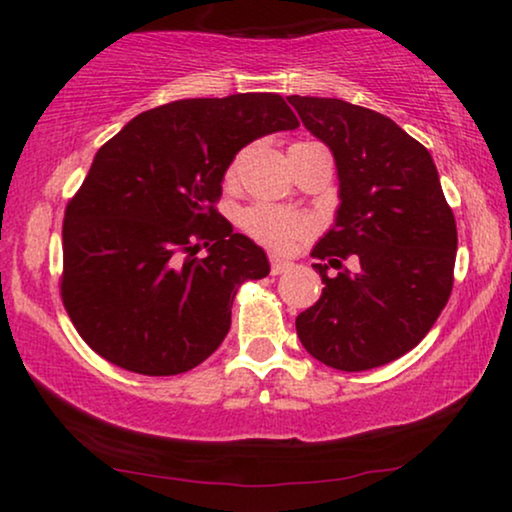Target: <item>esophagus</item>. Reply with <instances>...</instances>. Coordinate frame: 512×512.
<instances>
[{"mask_svg": "<svg viewBox=\"0 0 512 512\" xmlns=\"http://www.w3.org/2000/svg\"><path fill=\"white\" fill-rule=\"evenodd\" d=\"M291 261H284V258H279V256H272L270 258V272L272 275H282V272H286V270H291Z\"/></svg>", "mask_w": 512, "mask_h": 512, "instance_id": "1", "label": "esophagus"}]
</instances>
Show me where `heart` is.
Returning <instances> with one entry per match:
<instances>
[{
    "label": "heart",
    "instance_id": "b5f03b06",
    "mask_svg": "<svg viewBox=\"0 0 512 512\" xmlns=\"http://www.w3.org/2000/svg\"><path fill=\"white\" fill-rule=\"evenodd\" d=\"M230 177H233V170H230ZM242 228L247 230L256 242H261L263 247L275 251L289 249L291 244L303 240L307 230H310L303 216L284 212V209L277 207L249 209V212L242 216Z\"/></svg>",
    "mask_w": 512,
    "mask_h": 512
}]
</instances>
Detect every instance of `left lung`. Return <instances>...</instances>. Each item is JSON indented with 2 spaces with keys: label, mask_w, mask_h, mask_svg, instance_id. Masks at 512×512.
I'll use <instances>...</instances> for the list:
<instances>
[{
  "label": "left lung",
  "mask_w": 512,
  "mask_h": 512,
  "mask_svg": "<svg viewBox=\"0 0 512 512\" xmlns=\"http://www.w3.org/2000/svg\"><path fill=\"white\" fill-rule=\"evenodd\" d=\"M289 102L331 149L340 181L333 226L312 249L324 291L298 314V338L335 370L384 366L422 342L452 293L457 223L436 163L373 109L335 97Z\"/></svg>",
  "instance_id": "obj_1"
}]
</instances>
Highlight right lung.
I'll list each match as a JSON object with an SVG mask.
<instances>
[{"label":"right lung","instance_id":"add662e5","mask_svg":"<svg viewBox=\"0 0 512 512\" xmlns=\"http://www.w3.org/2000/svg\"><path fill=\"white\" fill-rule=\"evenodd\" d=\"M296 128L282 95L193 97L144 111L95 153L65 209L60 282L93 352L160 377L219 349L237 289L270 263L214 202L242 146Z\"/></svg>","mask_w":512,"mask_h":512}]
</instances>
